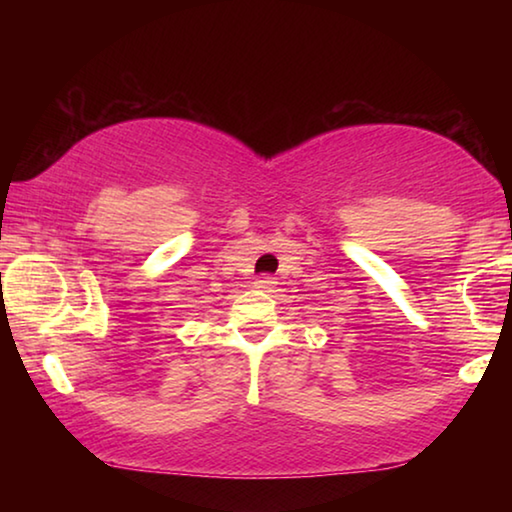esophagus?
Returning <instances> with one entry per match:
<instances>
[{"mask_svg": "<svg viewBox=\"0 0 512 512\" xmlns=\"http://www.w3.org/2000/svg\"><path fill=\"white\" fill-rule=\"evenodd\" d=\"M273 287H275V277H271V275H259V280H255V289L271 291Z\"/></svg>", "mask_w": 512, "mask_h": 512, "instance_id": "obj_1", "label": "esophagus"}]
</instances>
